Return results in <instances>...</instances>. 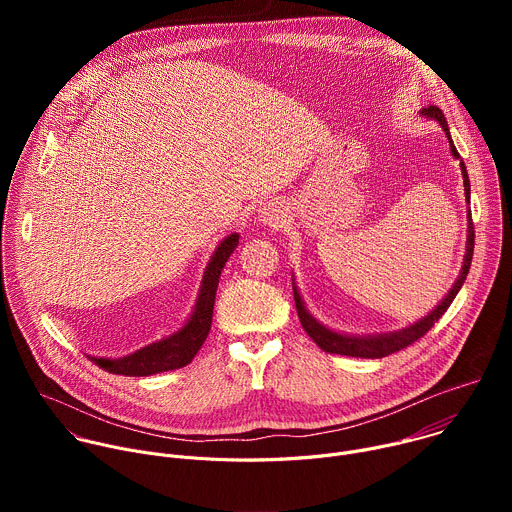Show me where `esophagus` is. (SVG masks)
<instances>
[{"label": "esophagus", "instance_id": "esophagus-1", "mask_svg": "<svg viewBox=\"0 0 512 512\" xmlns=\"http://www.w3.org/2000/svg\"><path fill=\"white\" fill-rule=\"evenodd\" d=\"M261 221L269 227H281L287 221V208L281 202H267L261 210H259Z\"/></svg>", "mask_w": 512, "mask_h": 512}]
</instances>
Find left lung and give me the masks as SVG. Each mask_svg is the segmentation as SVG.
Wrapping results in <instances>:
<instances>
[{
	"label": "left lung",
	"mask_w": 512,
	"mask_h": 512,
	"mask_svg": "<svg viewBox=\"0 0 512 512\" xmlns=\"http://www.w3.org/2000/svg\"><path fill=\"white\" fill-rule=\"evenodd\" d=\"M423 115L427 117H433L435 121H440L442 129L446 131L448 139H450V148H452V154L454 158H460L456 145L450 137V129H448V121L442 113L440 107H427L423 109ZM460 168H462V176H464V190H466V200L470 202V178H468V172H466V166L464 162L460 160ZM470 221V227H468V249H466V259H464V267H462V273L458 277V281L454 283L450 294L444 298V302L437 306L431 314H427L423 320L415 322L413 326L405 328V330H399V332H393V334H381V336H346V334H338V332H332L330 328L322 326L320 322H316L312 318V314L306 310L298 289L294 287V300H296V308H298V316H300V322L304 326V330L308 332V336L324 350V352H330V354H342V356H356V358H383V356H389L393 352H399L403 348H407L409 344L417 342L419 338H423L431 326L440 320L446 310L450 308V304L454 302V298L458 296V291L462 287V283L466 281V275L470 271V263H472V255H474V227H472V216H468Z\"/></svg>",
	"instance_id": "left-lung-1"
}]
</instances>
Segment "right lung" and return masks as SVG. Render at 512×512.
I'll return each mask as SVG.
<instances>
[{"mask_svg": "<svg viewBox=\"0 0 512 512\" xmlns=\"http://www.w3.org/2000/svg\"><path fill=\"white\" fill-rule=\"evenodd\" d=\"M239 245V235L227 237L218 249L214 251L202 279V287L198 294V302L194 308V314L190 316L188 324L172 334L170 338H164L160 342H154L141 350H135L133 354H127L123 358H93L95 364L107 373L113 375H125V377H150L164 371H176L186 367L192 362L200 346L204 344L210 324H212V310H214V298L218 279H221V271L227 263V259L233 255V251Z\"/></svg>", "mask_w": 512, "mask_h": 512, "instance_id": "add662e5", "label": "right lung"}]
</instances>
